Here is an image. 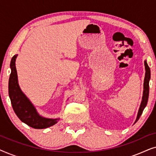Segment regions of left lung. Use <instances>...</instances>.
<instances>
[{"label": "left lung", "mask_w": 156, "mask_h": 156, "mask_svg": "<svg viewBox=\"0 0 156 156\" xmlns=\"http://www.w3.org/2000/svg\"><path fill=\"white\" fill-rule=\"evenodd\" d=\"M144 65H145V68H146V75H145L144 84V95H143L142 101H141V104H140L139 111H138L137 119H136V122L138 120V119H139L140 115L142 114L143 111H144L145 107H146L147 102H148V99L149 80H150L151 79V70H150V68L148 67V64L146 62V61L144 62Z\"/></svg>", "instance_id": "1"}]
</instances>
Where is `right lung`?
<instances>
[{
	"label": "right lung",
	"instance_id": "right-lung-1",
	"mask_svg": "<svg viewBox=\"0 0 156 156\" xmlns=\"http://www.w3.org/2000/svg\"><path fill=\"white\" fill-rule=\"evenodd\" d=\"M16 57L17 55H14L10 62L11 73L8 82V94L15 113L21 121L33 129H42L52 126L57 123L59 119H46L40 116L31 102L20 90L16 68Z\"/></svg>",
	"mask_w": 156,
	"mask_h": 156
}]
</instances>
